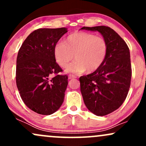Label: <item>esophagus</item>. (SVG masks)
I'll use <instances>...</instances> for the list:
<instances>
[{
    "label": "esophagus",
    "instance_id": "1",
    "mask_svg": "<svg viewBox=\"0 0 146 146\" xmlns=\"http://www.w3.org/2000/svg\"><path fill=\"white\" fill-rule=\"evenodd\" d=\"M75 78V77L73 75H68V79H69V80H71V79H73Z\"/></svg>",
    "mask_w": 146,
    "mask_h": 146
}]
</instances>
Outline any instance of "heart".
Segmentation results:
<instances>
[{"label":"heart","instance_id":"obj_1","mask_svg":"<svg viewBox=\"0 0 146 146\" xmlns=\"http://www.w3.org/2000/svg\"><path fill=\"white\" fill-rule=\"evenodd\" d=\"M108 51V42L102 36L78 31L70 34L64 42L58 43L53 49L56 62L69 73H87L95 72L102 66Z\"/></svg>","mask_w":146,"mask_h":146}]
</instances>
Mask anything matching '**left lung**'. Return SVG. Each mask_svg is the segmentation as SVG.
Listing matches in <instances>:
<instances>
[{
	"instance_id": "left-lung-1",
	"label": "left lung",
	"mask_w": 146,
	"mask_h": 146,
	"mask_svg": "<svg viewBox=\"0 0 146 146\" xmlns=\"http://www.w3.org/2000/svg\"><path fill=\"white\" fill-rule=\"evenodd\" d=\"M98 31L106 40V58L97 71L80 78L85 105L91 113L104 116L118 109L128 95L132 76L130 50L125 42L109 27H84Z\"/></svg>"
}]
</instances>
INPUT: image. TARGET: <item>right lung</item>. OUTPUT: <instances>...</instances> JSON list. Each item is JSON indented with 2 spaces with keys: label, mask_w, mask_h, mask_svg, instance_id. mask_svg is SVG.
<instances>
[{
  "label": "right lung",
  "mask_w": 146,
  "mask_h": 146,
  "mask_svg": "<svg viewBox=\"0 0 146 146\" xmlns=\"http://www.w3.org/2000/svg\"><path fill=\"white\" fill-rule=\"evenodd\" d=\"M67 29L41 28L23 42L16 60V81L25 104L40 115H51L62 104L68 76L56 62L53 49Z\"/></svg>",
  "instance_id": "add662e5"
}]
</instances>
